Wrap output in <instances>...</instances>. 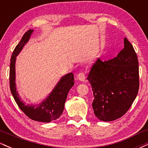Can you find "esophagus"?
I'll return each mask as SVG.
<instances>
[{
    "instance_id": "34e87169",
    "label": "esophagus",
    "mask_w": 148,
    "mask_h": 148,
    "mask_svg": "<svg viewBox=\"0 0 148 148\" xmlns=\"http://www.w3.org/2000/svg\"><path fill=\"white\" fill-rule=\"evenodd\" d=\"M77 79L81 81H84L86 79V74L84 72H79L77 74Z\"/></svg>"
}]
</instances>
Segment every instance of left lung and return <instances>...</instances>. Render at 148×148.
<instances>
[{
  "mask_svg": "<svg viewBox=\"0 0 148 148\" xmlns=\"http://www.w3.org/2000/svg\"><path fill=\"white\" fill-rule=\"evenodd\" d=\"M124 48L116 57L97 59L87 79L93 92L92 108L100 120L113 121L127 113L139 89L138 61L133 46L125 37Z\"/></svg>",
  "mask_w": 148,
  "mask_h": 148,
  "instance_id": "obj_1",
  "label": "left lung"
}]
</instances>
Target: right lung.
<instances>
[{
    "label": "right lung",
    "instance_id": "add662e5",
    "mask_svg": "<svg viewBox=\"0 0 148 148\" xmlns=\"http://www.w3.org/2000/svg\"><path fill=\"white\" fill-rule=\"evenodd\" d=\"M33 32V30H28L26 33H25L21 41L16 45L12 53L10 67V90L18 106L28 118L35 121L49 123L58 118L63 112L67 94L74 84V77L73 73H69L62 76L49 96L42 103L36 106L25 105L20 99L19 95L16 92L15 83L16 57L29 40Z\"/></svg>",
    "mask_w": 148,
    "mask_h": 148
}]
</instances>
